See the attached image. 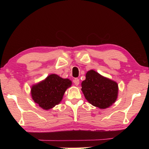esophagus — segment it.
Wrapping results in <instances>:
<instances>
[{
  "label": "esophagus",
  "mask_w": 149,
  "mask_h": 149,
  "mask_svg": "<svg viewBox=\"0 0 149 149\" xmlns=\"http://www.w3.org/2000/svg\"><path fill=\"white\" fill-rule=\"evenodd\" d=\"M74 81V84L76 85H78L79 84V79H77V78H75V79H74V81Z\"/></svg>",
  "instance_id": "1"
}]
</instances>
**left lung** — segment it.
I'll list each match as a JSON object with an SVG mask.
<instances>
[{"mask_svg": "<svg viewBox=\"0 0 149 149\" xmlns=\"http://www.w3.org/2000/svg\"><path fill=\"white\" fill-rule=\"evenodd\" d=\"M81 91L85 99L94 107L105 109L117 100L118 85L114 81L91 70L81 83Z\"/></svg>", "mask_w": 149, "mask_h": 149, "instance_id": "8db88e82", "label": "left lung"}]
</instances>
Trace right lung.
Here are the masks:
<instances>
[{"label": "right lung", "instance_id": "obj_1", "mask_svg": "<svg viewBox=\"0 0 149 149\" xmlns=\"http://www.w3.org/2000/svg\"><path fill=\"white\" fill-rule=\"evenodd\" d=\"M72 81L52 74L31 88L32 99L45 110H50L62 101L65 91L71 87Z\"/></svg>", "mask_w": 149, "mask_h": 149}]
</instances>
